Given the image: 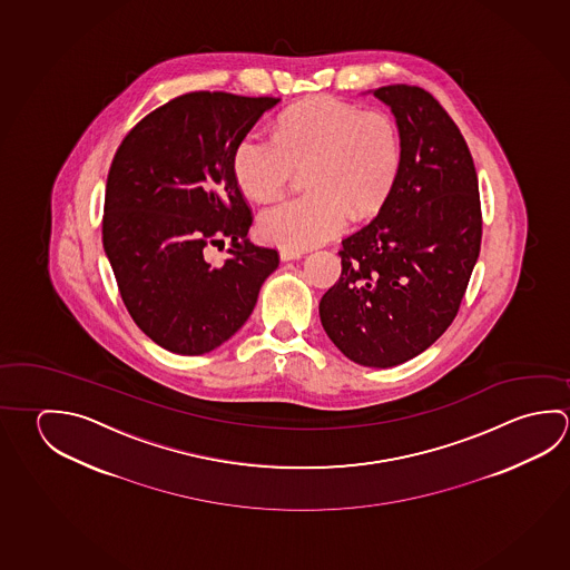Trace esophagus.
Returning <instances> with one entry per match:
<instances>
[{
  "label": "esophagus",
  "mask_w": 570,
  "mask_h": 570,
  "mask_svg": "<svg viewBox=\"0 0 570 570\" xmlns=\"http://www.w3.org/2000/svg\"><path fill=\"white\" fill-rule=\"evenodd\" d=\"M302 254H304V252L288 250V248H284V250H281V258L284 262L298 261V258H302Z\"/></svg>",
  "instance_id": "34e87169"
}]
</instances>
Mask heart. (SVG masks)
I'll return each instance as SVG.
<instances>
[{
    "label": "heart",
    "mask_w": 570,
    "mask_h": 570,
    "mask_svg": "<svg viewBox=\"0 0 570 570\" xmlns=\"http://www.w3.org/2000/svg\"><path fill=\"white\" fill-rule=\"evenodd\" d=\"M402 141L394 118L346 101L318 98L286 111L274 140L250 131L234 151L242 190L258 202L276 198L294 168L308 166L309 194L262 212L264 240L306 250L332 240L352 218H366L389 194L399 171Z\"/></svg>",
    "instance_id": "1"
}]
</instances>
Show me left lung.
<instances>
[{
  "label": "left lung",
  "mask_w": 570,
  "mask_h": 570,
  "mask_svg": "<svg viewBox=\"0 0 570 570\" xmlns=\"http://www.w3.org/2000/svg\"><path fill=\"white\" fill-rule=\"evenodd\" d=\"M368 94L399 126V171L379 216L342 240V274L320 299V320L346 358L390 368L452 324L479 261L482 220L469 146L439 101L406 83Z\"/></svg>",
  "instance_id": "1"
}]
</instances>
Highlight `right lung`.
I'll return each mask as SVG.
<instances>
[{"label": "right lung", "mask_w": 570, "mask_h": 570, "mask_svg": "<svg viewBox=\"0 0 570 570\" xmlns=\"http://www.w3.org/2000/svg\"><path fill=\"white\" fill-rule=\"evenodd\" d=\"M281 98L191 91L148 114L111 161L101 242L134 322L161 348L198 356L248 320L278 252L248 238L234 151ZM230 237L232 256L205 261Z\"/></svg>", "instance_id": "1"}]
</instances>
